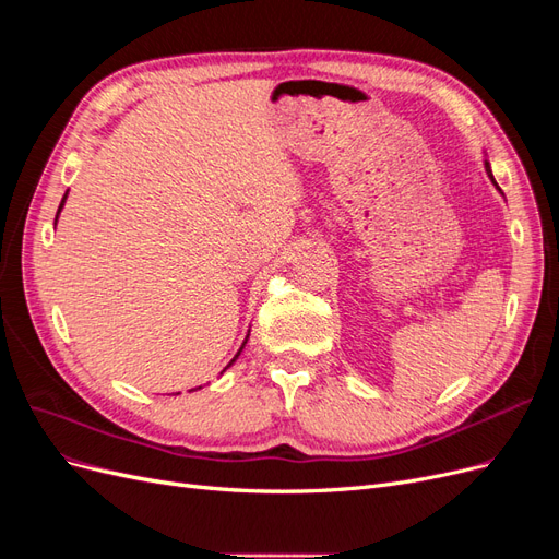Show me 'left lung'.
<instances>
[{
  "label": "left lung",
  "instance_id": "left-lung-1",
  "mask_svg": "<svg viewBox=\"0 0 559 559\" xmlns=\"http://www.w3.org/2000/svg\"><path fill=\"white\" fill-rule=\"evenodd\" d=\"M485 170H487V175H489V179H492V181H495V177H492V170H489V163H487V160H485ZM495 183H497V181H495Z\"/></svg>",
  "mask_w": 559,
  "mask_h": 559
}]
</instances>
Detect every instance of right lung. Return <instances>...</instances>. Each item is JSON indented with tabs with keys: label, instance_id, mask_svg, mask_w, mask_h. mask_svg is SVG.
Masks as SVG:
<instances>
[{
	"label": "right lung",
	"instance_id": "obj_1",
	"mask_svg": "<svg viewBox=\"0 0 559 559\" xmlns=\"http://www.w3.org/2000/svg\"><path fill=\"white\" fill-rule=\"evenodd\" d=\"M64 198H67V193H64ZM64 198H62V202H60V210H62V205H64ZM60 210H58V214H60ZM56 222H58V216H56ZM247 337H249V335H247ZM245 343H247V341H245ZM245 343H242V347H245ZM242 347H240V352H242ZM240 352L235 354V359L240 357ZM235 359H233V361H235ZM233 361H230V364H233ZM230 364H228V366H230ZM228 366H226V368H228ZM226 368H224V370H226Z\"/></svg>",
	"mask_w": 559,
	"mask_h": 559
}]
</instances>
